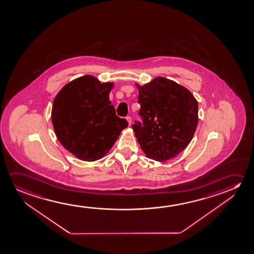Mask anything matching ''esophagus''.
Masks as SVG:
<instances>
[{"instance_id":"obj_1","label":"esophagus","mask_w":254,"mask_h":254,"mask_svg":"<svg viewBox=\"0 0 254 254\" xmlns=\"http://www.w3.org/2000/svg\"><path fill=\"white\" fill-rule=\"evenodd\" d=\"M126 119H127V121L128 122V125H131V123H132V118L130 117V116H127Z\"/></svg>"}]
</instances>
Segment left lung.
Returning <instances> with one entry per match:
<instances>
[{
  "mask_svg": "<svg viewBox=\"0 0 254 254\" xmlns=\"http://www.w3.org/2000/svg\"><path fill=\"white\" fill-rule=\"evenodd\" d=\"M139 90L142 124L133 126L146 156L170 160L188 147L198 125V103L184 86L158 76ZM136 122V121H135Z\"/></svg>",
  "mask_w": 254,
  "mask_h": 254,
  "instance_id": "8db88e82",
  "label": "left lung"
}]
</instances>
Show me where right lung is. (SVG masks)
<instances>
[{
    "label": "right lung",
    "mask_w": 254,
    "mask_h": 254,
    "mask_svg": "<svg viewBox=\"0 0 254 254\" xmlns=\"http://www.w3.org/2000/svg\"><path fill=\"white\" fill-rule=\"evenodd\" d=\"M113 86L86 74L66 83L55 97L52 122L56 136L80 160L101 159L128 126L109 100Z\"/></svg>",
    "instance_id": "obj_1"
}]
</instances>
